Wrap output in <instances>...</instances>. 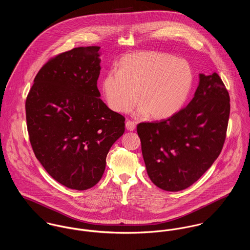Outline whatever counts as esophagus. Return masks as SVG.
<instances>
[{"label":"esophagus","instance_id":"34e87169","mask_svg":"<svg viewBox=\"0 0 250 250\" xmlns=\"http://www.w3.org/2000/svg\"><path fill=\"white\" fill-rule=\"evenodd\" d=\"M126 128L128 131H134L136 129V122L131 121V120H127L126 121Z\"/></svg>","mask_w":250,"mask_h":250}]
</instances>
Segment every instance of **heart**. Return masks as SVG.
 <instances>
[{"label": "heart", "mask_w": 250, "mask_h": 250, "mask_svg": "<svg viewBox=\"0 0 250 250\" xmlns=\"http://www.w3.org/2000/svg\"><path fill=\"white\" fill-rule=\"evenodd\" d=\"M102 82L107 105L126 113L138 102V114L167 119L186 103L193 83L189 64L174 56L157 51H142L124 56Z\"/></svg>", "instance_id": "obj_1"}]
</instances>
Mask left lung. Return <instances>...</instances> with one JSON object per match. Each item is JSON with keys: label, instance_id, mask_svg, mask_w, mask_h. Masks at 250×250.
Wrapping results in <instances>:
<instances>
[{"label": "left lung", "instance_id": "8db88e82", "mask_svg": "<svg viewBox=\"0 0 250 250\" xmlns=\"http://www.w3.org/2000/svg\"><path fill=\"white\" fill-rule=\"evenodd\" d=\"M229 114V93L214 72L199 74V84L187 107L167 119L138 124L150 180L167 191L195 183L222 150Z\"/></svg>", "mask_w": 250, "mask_h": 250}]
</instances>
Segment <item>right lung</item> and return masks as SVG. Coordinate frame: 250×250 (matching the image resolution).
<instances>
[{
	"label": "right lung",
	"mask_w": 250,
	"mask_h": 250,
	"mask_svg": "<svg viewBox=\"0 0 250 250\" xmlns=\"http://www.w3.org/2000/svg\"><path fill=\"white\" fill-rule=\"evenodd\" d=\"M99 50L78 47L49 60L26 100L36 159L56 181L77 190L100 181L107 153L125 131L124 116L99 98Z\"/></svg>",
	"instance_id": "obj_1"
}]
</instances>
